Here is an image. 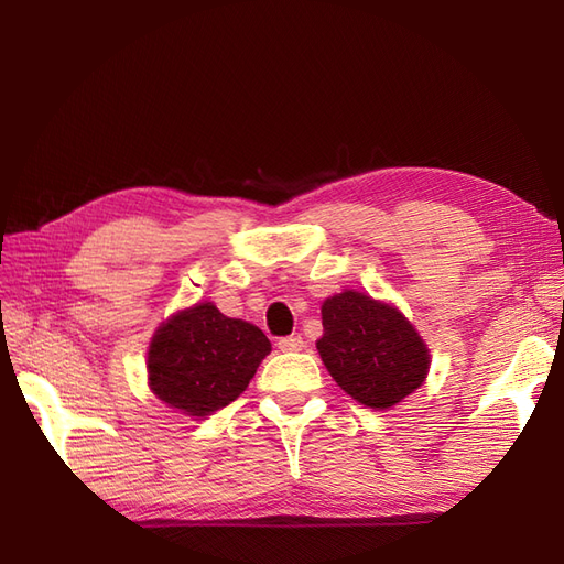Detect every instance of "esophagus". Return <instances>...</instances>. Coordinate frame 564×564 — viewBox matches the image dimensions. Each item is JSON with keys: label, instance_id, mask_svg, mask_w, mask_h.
<instances>
[{"label": "esophagus", "instance_id": "34e87169", "mask_svg": "<svg viewBox=\"0 0 564 564\" xmlns=\"http://www.w3.org/2000/svg\"><path fill=\"white\" fill-rule=\"evenodd\" d=\"M278 348L282 352H296V350H303V338L301 336H284L278 340Z\"/></svg>", "mask_w": 564, "mask_h": 564}]
</instances>
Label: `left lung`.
<instances>
[{
    "mask_svg": "<svg viewBox=\"0 0 564 564\" xmlns=\"http://www.w3.org/2000/svg\"><path fill=\"white\" fill-rule=\"evenodd\" d=\"M324 334L317 350L334 381L352 400L388 409L414 392L431 357L398 308L371 296L344 292L322 305Z\"/></svg>",
    "mask_w": 564,
    "mask_h": 564,
    "instance_id": "left-lung-1",
    "label": "left lung"
}]
</instances>
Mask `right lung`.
I'll return each instance as SVG.
<instances>
[{
	"label": "right lung",
	"mask_w": 564,
	"mask_h": 564,
	"mask_svg": "<svg viewBox=\"0 0 564 564\" xmlns=\"http://www.w3.org/2000/svg\"><path fill=\"white\" fill-rule=\"evenodd\" d=\"M268 352L270 340L259 327L199 303L152 336L150 388L187 416H209L240 398Z\"/></svg>",
	"instance_id": "1"
}]
</instances>
